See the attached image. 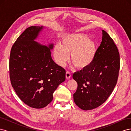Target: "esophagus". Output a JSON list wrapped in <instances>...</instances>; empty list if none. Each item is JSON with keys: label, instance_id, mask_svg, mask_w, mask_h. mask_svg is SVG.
<instances>
[{"label": "esophagus", "instance_id": "1", "mask_svg": "<svg viewBox=\"0 0 131 131\" xmlns=\"http://www.w3.org/2000/svg\"><path fill=\"white\" fill-rule=\"evenodd\" d=\"M66 77L67 79H69L71 77V74L68 71H67L66 72Z\"/></svg>", "mask_w": 131, "mask_h": 131}]
</instances>
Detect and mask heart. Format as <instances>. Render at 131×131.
Returning <instances> with one entry per match:
<instances>
[{
    "label": "heart",
    "instance_id": "1",
    "mask_svg": "<svg viewBox=\"0 0 131 131\" xmlns=\"http://www.w3.org/2000/svg\"><path fill=\"white\" fill-rule=\"evenodd\" d=\"M97 53L96 43L85 34L75 33L65 35L62 38L61 45H55L53 56L55 61L63 67L69 59L80 70L88 68L93 62Z\"/></svg>",
    "mask_w": 131,
    "mask_h": 131
}]
</instances>
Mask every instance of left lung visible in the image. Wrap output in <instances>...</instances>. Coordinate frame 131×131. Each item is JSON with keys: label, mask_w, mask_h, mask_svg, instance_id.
Listing matches in <instances>:
<instances>
[{"label": "left lung", "mask_w": 131, "mask_h": 131, "mask_svg": "<svg viewBox=\"0 0 131 131\" xmlns=\"http://www.w3.org/2000/svg\"><path fill=\"white\" fill-rule=\"evenodd\" d=\"M102 40L93 62L88 68L75 73L78 83L74 101L84 110L96 108L106 101L115 87L120 69V54L109 35L102 30Z\"/></svg>", "instance_id": "1"}]
</instances>
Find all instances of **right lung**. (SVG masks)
<instances>
[{
  "label": "right lung",
  "instance_id": "obj_1",
  "mask_svg": "<svg viewBox=\"0 0 131 131\" xmlns=\"http://www.w3.org/2000/svg\"><path fill=\"white\" fill-rule=\"evenodd\" d=\"M43 26H31L23 31L12 46L10 78L14 90L26 104L44 108L53 100V93L66 80V70L51 56L53 44L48 46L34 41Z\"/></svg>",
  "mask_w": 131,
  "mask_h": 131
}]
</instances>
